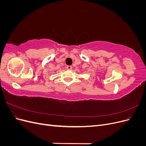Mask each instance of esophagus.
I'll return each mask as SVG.
<instances>
[{
  "label": "esophagus",
  "mask_w": 146,
  "mask_h": 146,
  "mask_svg": "<svg viewBox=\"0 0 146 146\" xmlns=\"http://www.w3.org/2000/svg\"><path fill=\"white\" fill-rule=\"evenodd\" d=\"M66 69L71 70L72 69V66H66Z\"/></svg>",
  "instance_id": "obj_1"
}]
</instances>
